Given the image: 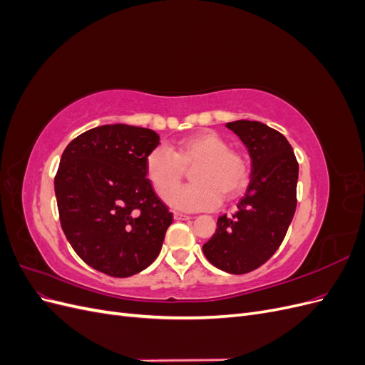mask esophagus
Segmentation results:
<instances>
[{"mask_svg": "<svg viewBox=\"0 0 365 365\" xmlns=\"http://www.w3.org/2000/svg\"><path fill=\"white\" fill-rule=\"evenodd\" d=\"M173 219L175 220H187V219H190V216L189 215H184V213H180V212H175L173 213Z\"/></svg>", "mask_w": 365, "mask_h": 365, "instance_id": "1", "label": "esophagus"}]
</instances>
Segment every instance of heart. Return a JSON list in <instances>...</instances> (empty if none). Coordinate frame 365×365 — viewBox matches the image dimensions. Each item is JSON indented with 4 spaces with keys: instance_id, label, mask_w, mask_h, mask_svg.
Listing matches in <instances>:
<instances>
[{
    "instance_id": "heart-1",
    "label": "heart",
    "mask_w": 365,
    "mask_h": 365,
    "mask_svg": "<svg viewBox=\"0 0 365 365\" xmlns=\"http://www.w3.org/2000/svg\"><path fill=\"white\" fill-rule=\"evenodd\" d=\"M192 168V182L173 191ZM145 172L152 189L161 197L173 191L165 201L185 212L212 210L220 197L233 201L244 193L250 181V165L240 152L230 149V143L215 130H201L184 137L173 149L158 146L145 160Z\"/></svg>"
}]
</instances>
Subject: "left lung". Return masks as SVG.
I'll return each instance as SVG.
<instances>
[{
  "instance_id": "obj_1",
  "label": "left lung",
  "mask_w": 365,
  "mask_h": 365,
  "mask_svg": "<svg viewBox=\"0 0 365 365\" xmlns=\"http://www.w3.org/2000/svg\"><path fill=\"white\" fill-rule=\"evenodd\" d=\"M247 146L251 181L237 212L217 219L202 245L207 260L230 274H247L271 259L289 228L297 207L298 163L283 134L260 121L227 123Z\"/></svg>"
}]
</instances>
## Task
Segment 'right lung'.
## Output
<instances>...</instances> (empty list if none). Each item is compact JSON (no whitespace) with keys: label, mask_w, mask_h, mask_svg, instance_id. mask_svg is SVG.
I'll return each instance as SVG.
<instances>
[{"label":"right lung","mask_w":365,"mask_h":365,"mask_svg":"<svg viewBox=\"0 0 365 365\" xmlns=\"http://www.w3.org/2000/svg\"><path fill=\"white\" fill-rule=\"evenodd\" d=\"M160 135L146 128L103 125L65 148L54 178L59 219L86 264L130 277L158 257L172 213L145 172Z\"/></svg>","instance_id":"right-lung-1"}]
</instances>
